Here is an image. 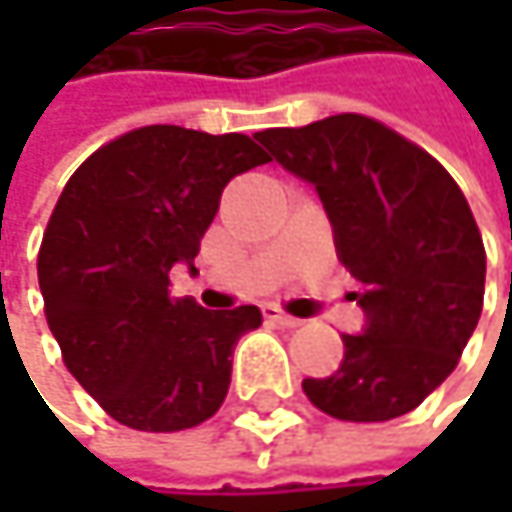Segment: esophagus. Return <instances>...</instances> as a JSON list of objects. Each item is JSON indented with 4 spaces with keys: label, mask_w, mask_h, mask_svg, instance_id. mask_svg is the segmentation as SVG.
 Wrapping results in <instances>:
<instances>
[{
    "label": "esophagus",
    "mask_w": 512,
    "mask_h": 512,
    "mask_svg": "<svg viewBox=\"0 0 512 512\" xmlns=\"http://www.w3.org/2000/svg\"><path fill=\"white\" fill-rule=\"evenodd\" d=\"M263 317H266L269 323H278V326H284V329H296V326H302V320H299V317H290V314H284L278 305H263Z\"/></svg>",
    "instance_id": "esophagus-1"
}]
</instances>
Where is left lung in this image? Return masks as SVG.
Here are the masks:
<instances>
[{
	"mask_svg": "<svg viewBox=\"0 0 512 512\" xmlns=\"http://www.w3.org/2000/svg\"><path fill=\"white\" fill-rule=\"evenodd\" d=\"M269 156L311 183L338 260L361 284V335L341 367L305 379L308 400L341 421L412 412L457 367L483 311L486 252L457 180L418 145L364 115L263 130Z\"/></svg>",
	"mask_w": 512,
	"mask_h": 512,
	"instance_id": "1",
	"label": "left lung"
}]
</instances>
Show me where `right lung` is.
Returning <instances> with one entry per match:
<instances>
[{
  "label": "right lung",
  "mask_w": 512,
  "mask_h": 512,
  "mask_svg": "<svg viewBox=\"0 0 512 512\" xmlns=\"http://www.w3.org/2000/svg\"><path fill=\"white\" fill-rule=\"evenodd\" d=\"M263 162L249 136L154 124L109 142L67 180L38 281L67 370L118 424L174 433L222 406L234 347L260 311L171 299L168 272H198L222 189Z\"/></svg>",
  "instance_id": "obj_1"
}]
</instances>
